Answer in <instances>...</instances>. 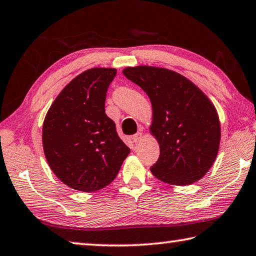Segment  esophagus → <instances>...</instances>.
I'll use <instances>...</instances> for the list:
<instances>
[{
	"label": "esophagus",
	"instance_id": "obj_1",
	"mask_svg": "<svg viewBox=\"0 0 256 256\" xmlns=\"http://www.w3.org/2000/svg\"><path fill=\"white\" fill-rule=\"evenodd\" d=\"M141 138H142V133H141V132H138V133H136V134H134V136H132V140H133L134 144H138Z\"/></svg>",
	"mask_w": 256,
	"mask_h": 256
}]
</instances>
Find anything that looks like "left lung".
<instances>
[{
	"label": "left lung",
	"mask_w": 256,
	"mask_h": 256,
	"mask_svg": "<svg viewBox=\"0 0 256 256\" xmlns=\"http://www.w3.org/2000/svg\"><path fill=\"white\" fill-rule=\"evenodd\" d=\"M123 74L141 86L152 105L150 132L160 154L150 168L172 185L193 184L210 170L219 150L220 122L214 104L201 89L168 68L140 66Z\"/></svg>",
	"instance_id": "1"
}]
</instances>
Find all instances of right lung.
Wrapping results in <instances>:
<instances>
[{"mask_svg": "<svg viewBox=\"0 0 256 256\" xmlns=\"http://www.w3.org/2000/svg\"><path fill=\"white\" fill-rule=\"evenodd\" d=\"M116 68H94L76 76L52 104L42 148L56 177L68 188L94 192L110 184L130 154L105 112Z\"/></svg>", "mask_w": 256, "mask_h": 256, "instance_id": "obj_1", "label": "right lung"}]
</instances>
